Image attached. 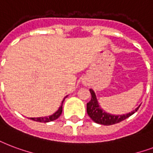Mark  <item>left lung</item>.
Instances as JSON below:
<instances>
[{
  "mask_svg": "<svg viewBox=\"0 0 153 153\" xmlns=\"http://www.w3.org/2000/svg\"><path fill=\"white\" fill-rule=\"evenodd\" d=\"M90 92L91 95V100L89 102L87 103V111L90 118L92 120L99 124H102V125H112L115 123H120L121 121L124 120L125 119L128 118L129 116L133 115L136 111L138 110L140 106L133 110L132 111L123 115H113L110 113L106 112L103 109L99 104L97 98L95 95V91L92 89H90Z\"/></svg>",
  "mask_w": 153,
  "mask_h": 153,
  "instance_id": "obj_1",
  "label": "left lung"
}]
</instances>
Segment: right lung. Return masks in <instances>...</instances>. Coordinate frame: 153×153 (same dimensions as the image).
I'll list each match as a JSON object with an SVG mask.
<instances>
[{
  "mask_svg": "<svg viewBox=\"0 0 153 153\" xmlns=\"http://www.w3.org/2000/svg\"><path fill=\"white\" fill-rule=\"evenodd\" d=\"M66 98V96L64 98V100H62V105L59 107V108L58 109L57 111L53 113V115H49V116H45V117H37V118H30V120H32L33 121H37V122H40V123H48V122H51V121H53L57 120V119L61 115L62 112V104H63V102L65 99Z\"/></svg>",
  "mask_w": 153,
  "mask_h": 153,
  "instance_id": "1",
  "label": "right lung"
}]
</instances>
